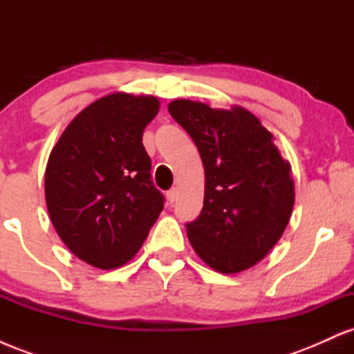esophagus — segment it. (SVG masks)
<instances>
[{
	"label": "esophagus",
	"mask_w": 354,
	"mask_h": 354,
	"mask_svg": "<svg viewBox=\"0 0 354 354\" xmlns=\"http://www.w3.org/2000/svg\"><path fill=\"white\" fill-rule=\"evenodd\" d=\"M166 196H168V201L169 203H174V200H176L178 198V189L176 188H171L168 191V194H166Z\"/></svg>",
	"instance_id": "34e87169"
}]
</instances>
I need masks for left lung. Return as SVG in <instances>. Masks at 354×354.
<instances>
[{
  "instance_id": "8db88e82",
  "label": "left lung",
  "mask_w": 354,
  "mask_h": 354,
  "mask_svg": "<svg viewBox=\"0 0 354 354\" xmlns=\"http://www.w3.org/2000/svg\"><path fill=\"white\" fill-rule=\"evenodd\" d=\"M168 111L188 131L205 166L203 209L186 225L191 246L219 273L254 266L290 223L295 205L290 161L245 108L174 100Z\"/></svg>"
}]
</instances>
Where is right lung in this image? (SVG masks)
I'll return each instance as SVG.
<instances>
[{"mask_svg": "<svg viewBox=\"0 0 354 354\" xmlns=\"http://www.w3.org/2000/svg\"><path fill=\"white\" fill-rule=\"evenodd\" d=\"M158 109L154 96H103L68 124L48 160L53 226L73 254L100 270L126 265L163 209L143 146Z\"/></svg>", "mask_w": 354, "mask_h": 354, "instance_id": "obj_1", "label": "right lung"}]
</instances>
